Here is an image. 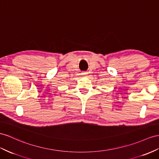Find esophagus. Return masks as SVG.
I'll return each instance as SVG.
<instances>
[{
    "mask_svg": "<svg viewBox=\"0 0 159 159\" xmlns=\"http://www.w3.org/2000/svg\"><path fill=\"white\" fill-rule=\"evenodd\" d=\"M81 74H82L83 75H86L88 74V72H83L82 73H81Z\"/></svg>",
    "mask_w": 159,
    "mask_h": 159,
    "instance_id": "34e87169",
    "label": "esophagus"
}]
</instances>
